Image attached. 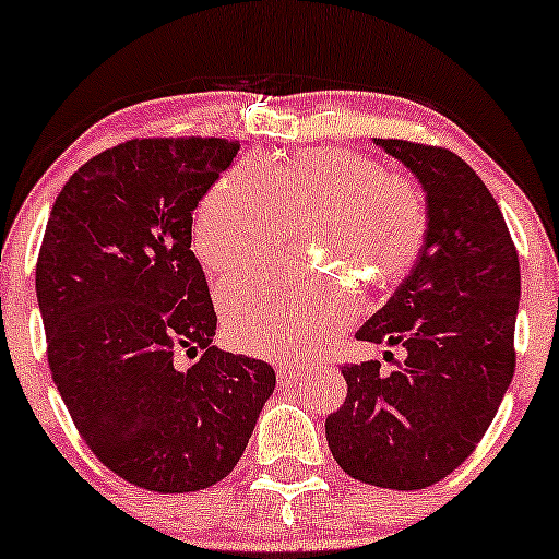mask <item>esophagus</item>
<instances>
[{
  "label": "esophagus",
  "instance_id": "esophagus-1",
  "mask_svg": "<svg viewBox=\"0 0 559 559\" xmlns=\"http://www.w3.org/2000/svg\"><path fill=\"white\" fill-rule=\"evenodd\" d=\"M275 377H278L281 386H288V384H296V379L301 377V371L294 369V366H278V369H275Z\"/></svg>",
  "mask_w": 559,
  "mask_h": 559
}]
</instances>
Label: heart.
I'll use <instances>...</instances> for the list:
<instances>
[{"instance_id":"heart-1","label":"heart","mask_w":559,"mask_h":559,"mask_svg":"<svg viewBox=\"0 0 559 559\" xmlns=\"http://www.w3.org/2000/svg\"><path fill=\"white\" fill-rule=\"evenodd\" d=\"M322 265L237 273L218 286V309L239 350L312 356L358 314L353 281L386 288L413 271L428 237L420 188L366 154L312 150L292 159L245 162L198 203L193 247L211 271L271 255L288 224Z\"/></svg>"}]
</instances>
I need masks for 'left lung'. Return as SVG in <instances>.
<instances>
[{
    "instance_id": "left-lung-1",
    "label": "left lung",
    "mask_w": 559,
    "mask_h": 559,
    "mask_svg": "<svg viewBox=\"0 0 559 559\" xmlns=\"http://www.w3.org/2000/svg\"><path fill=\"white\" fill-rule=\"evenodd\" d=\"M420 182L428 237L390 301L358 341L405 348L397 371L345 364L348 397L328 415L335 462L353 479L423 490L467 459L515 371L519 252L496 198L462 157L443 146L373 139Z\"/></svg>"
}]
</instances>
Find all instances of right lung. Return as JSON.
Wrapping results in <instances>:
<instances>
[{
	"label": "right lung",
	"mask_w": 559,
	"mask_h": 559,
	"mask_svg": "<svg viewBox=\"0 0 559 559\" xmlns=\"http://www.w3.org/2000/svg\"><path fill=\"white\" fill-rule=\"evenodd\" d=\"M227 139H131L56 198L35 294L48 366L105 467L154 492L222 483L275 390L258 358L211 345L216 312L190 250L193 211L237 157ZM199 361L182 370L179 353Z\"/></svg>",
	"instance_id": "right-lung-1"
}]
</instances>
